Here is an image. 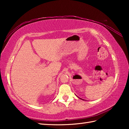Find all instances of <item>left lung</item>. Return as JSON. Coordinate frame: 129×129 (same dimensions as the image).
Here are the masks:
<instances>
[{"label":"left lung","mask_w":129,"mask_h":129,"mask_svg":"<svg viewBox=\"0 0 129 129\" xmlns=\"http://www.w3.org/2000/svg\"><path fill=\"white\" fill-rule=\"evenodd\" d=\"M82 100H83V99H82Z\"/></svg>","instance_id":"obj_1"}]
</instances>
